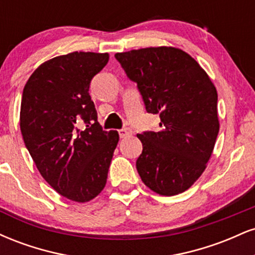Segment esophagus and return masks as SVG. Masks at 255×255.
<instances>
[{"label": "esophagus", "instance_id": "obj_1", "mask_svg": "<svg viewBox=\"0 0 255 255\" xmlns=\"http://www.w3.org/2000/svg\"><path fill=\"white\" fill-rule=\"evenodd\" d=\"M119 134H120V137H126V136L130 135L131 130L129 129V128H122V129L119 130Z\"/></svg>", "mask_w": 255, "mask_h": 255}]
</instances>
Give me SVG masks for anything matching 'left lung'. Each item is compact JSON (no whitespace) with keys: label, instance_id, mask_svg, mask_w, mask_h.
I'll use <instances>...</instances> for the list:
<instances>
[{"label":"left lung","instance_id":"left-lung-1","mask_svg":"<svg viewBox=\"0 0 255 255\" xmlns=\"http://www.w3.org/2000/svg\"><path fill=\"white\" fill-rule=\"evenodd\" d=\"M136 83L147 113L159 114L160 130L137 134L136 170L151 191L180 194L201 176L219 131L217 90L191 55L172 46L118 52Z\"/></svg>","mask_w":255,"mask_h":255}]
</instances>
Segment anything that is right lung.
<instances>
[{
	"instance_id": "right-lung-1",
	"label": "right lung",
	"mask_w": 255,
	"mask_h": 255,
	"mask_svg": "<svg viewBox=\"0 0 255 255\" xmlns=\"http://www.w3.org/2000/svg\"><path fill=\"white\" fill-rule=\"evenodd\" d=\"M108 61L107 52L54 57L32 73L22 92L20 129L32 159L58 194L78 203L103 191L119 142L118 131L102 129L89 93Z\"/></svg>"
}]
</instances>
